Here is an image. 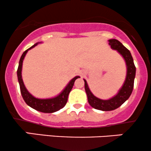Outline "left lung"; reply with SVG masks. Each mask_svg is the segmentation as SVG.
<instances>
[{
	"label": "left lung",
	"instance_id": "left-lung-1",
	"mask_svg": "<svg viewBox=\"0 0 151 151\" xmlns=\"http://www.w3.org/2000/svg\"><path fill=\"white\" fill-rule=\"evenodd\" d=\"M109 45L111 46V48L113 50H117L118 52L123 57L127 65V76H126L125 81L124 84L119 89L117 94L114 97L107 100L100 99L96 97L90 89L87 84L86 81L84 79L85 82V90L86 92L88 101L89 104L96 109L101 110V111H111L121 106L123 103H124L130 96L133 90L134 80L135 77L136 68L134 66L133 58L131 55L130 52L120 42L115 39H111L109 40Z\"/></svg>",
	"mask_w": 151,
	"mask_h": 151
}]
</instances>
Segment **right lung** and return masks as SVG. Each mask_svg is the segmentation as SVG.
<instances>
[{"label": "right lung", "instance_id": "obj_1", "mask_svg": "<svg viewBox=\"0 0 151 151\" xmlns=\"http://www.w3.org/2000/svg\"><path fill=\"white\" fill-rule=\"evenodd\" d=\"M39 43L37 42L33 46L31 47L28 50H26L22 54V57L20 58L19 63V67H18L17 70V76H18V81H19V86H20V90L21 93H22V97H23L24 101L26 102L27 105L30 106V107L35 109L39 111L44 113H52L55 112V111H58L60 109H62L65 106L66 103L68 101V97L70 92L71 89H72L73 86L74 85V82L77 78H80L79 76H76L75 78L72 79L68 83L66 87L63 89V91L58 95L57 96L54 97V98L51 99H37L33 96L29 92L27 91L26 88L25 86H24L23 80H22V65H23V60L25 58L26 54L27 53L28 50L32 49V48L35 47L36 45H38Z\"/></svg>", "mask_w": 151, "mask_h": 151}]
</instances>
